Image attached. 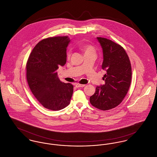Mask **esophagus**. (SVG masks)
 Listing matches in <instances>:
<instances>
[{
    "label": "esophagus",
    "mask_w": 157,
    "mask_h": 157,
    "mask_svg": "<svg viewBox=\"0 0 157 157\" xmlns=\"http://www.w3.org/2000/svg\"><path fill=\"white\" fill-rule=\"evenodd\" d=\"M85 85L81 84H79V83L75 84V86H76V87H84V86H85Z\"/></svg>",
    "instance_id": "34e87169"
}]
</instances>
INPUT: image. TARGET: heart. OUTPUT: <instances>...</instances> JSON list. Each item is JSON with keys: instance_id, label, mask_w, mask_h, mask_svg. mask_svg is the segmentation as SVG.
I'll return each instance as SVG.
<instances>
[{"instance_id": "obj_1", "label": "heart", "mask_w": 157, "mask_h": 157, "mask_svg": "<svg viewBox=\"0 0 157 157\" xmlns=\"http://www.w3.org/2000/svg\"><path fill=\"white\" fill-rule=\"evenodd\" d=\"M79 49L84 53L85 56L95 54H96V49L94 46L90 44H84L79 46ZM71 56V51H69L67 52V57H69Z\"/></svg>"}]
</instances>
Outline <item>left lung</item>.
<instances>
[{
    "label": "left lung",
    "mask_w": 157,
    "mask_h": 157,
    "mask_svg": "<svg viewBox=\"0 0 157 157\" xmlns=\"http://www.w3.org/2000/svg\"><path fill=\"white\" fill-rule=\"evenodd\" d=\"M103 54L101 66L105 69L103 79L105 84L97 86L90 101L95 108L107 110L118 106L127 95L132 81V66L124 48L112 40L97 37Z\"/></svg>",
    "instance_id": "left-lung-1"
}]
</instances>
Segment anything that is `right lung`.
I'll return each instance as SVG.
<instances>
[{
  "instance_id": "add662e5",
  "label": "right lung",
  "mask_w": 157,
  "mask_h": 157,
  "mask_svg": "<svg viewBox=\"0 0 157 157\" xmlns=\"http://www.w3.org/2000/svg\"><path fill=\"white\" fill-rule=\"evenodd\" d=\"M67 36L49 37L40 40L31 52L26 64L29 86L45 108L60 110L70 103L73 86L59 79L56 71L66 63Z\"/></svg>"
}]
</instances>
